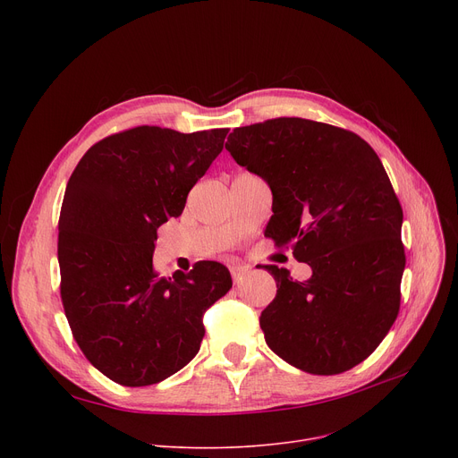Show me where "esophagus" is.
Masks as SVG:
<instances>
[{
    "instance_id": "obj_1",
    "label": "esophagus",
    "mask_w": 458,
    "mask_h": 458,
    "mask_svg": "<svg viewBox=\"0 0 458 458\" xmlns=\"http://www.w3.org/2000/svg\"><path fill=\"white\" fill-rule=\"evenodd\" d=\"M230 273H232L233 282H242V280L250 273V269L245 267V266H233V267L230 269Z\"/></svg>"
}]
</instances>
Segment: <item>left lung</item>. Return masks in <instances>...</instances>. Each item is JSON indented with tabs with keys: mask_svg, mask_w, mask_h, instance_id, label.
<instances>
[{
	"mask_svg": "<svg viewBox=\"0 0 458 458\" xmlns=\"http://www.w3.org/2000/svg\"><path fill=\"white\" fill-rule=\"evenodd\" d=\"M226 150L271 187L266 237L311 267L297 282L266 266L278 287L259 316L267 345L311 375L364 362L399 314L406 261L403 209L378 156L349 130L295 116L235 128Z\"/></svg>",
	"mask_w": 458,
	"mask_h": 458,
	"instance_id": "8db88e82",
	"label": "left lung"
}]
</instances>
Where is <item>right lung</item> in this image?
Returning a JSON list of instances; mask_svg holds the SVG:
<instances>
[{"label":"right lung","instance_id":"1","mask_svg":"<svg viewBox=\"0 0 458 458\" xmlns=\"http://www.w3.org/2000/svg\"><path fill=\"white\" fill-rule=\"evenodd\" d=\"M226 133L137 126L96 142L68 180L61 301L89 362L123 386H150L187 366L204 338V311L230 292L223 263L159 276L152 261L157 228L182 215Z\"/></svg>","mask_w":458,"mask_h":458}]
</instances>
